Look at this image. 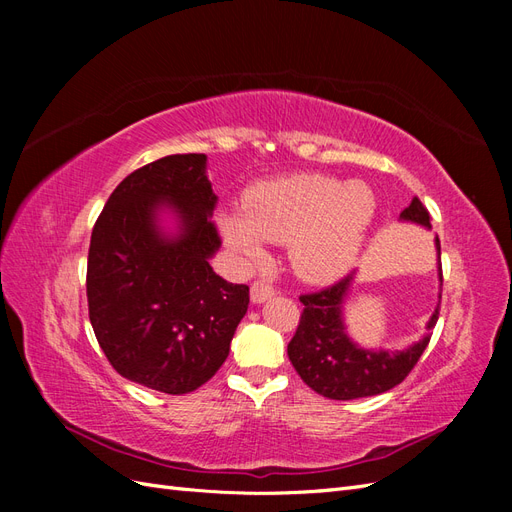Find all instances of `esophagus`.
I'll use <instances>...</instances> for the list:
<instances>
[{"label": "esophagus", "instance_id": "34e87169", "mask_svg": "<svg viewBox=\"0 0 512 512\" xmlns=\"http://www.w3.org/2000/svg\"><path fill=\"white\" fill-rule=\"evenodd\" d=\"M273 294H275L273 286H271L269 282H265V280H256V282L252 284V301H254V303L267 301V299L273 297Z\"/></svg>", "mask_w": 512, "mask_h": 512}]
</instances>
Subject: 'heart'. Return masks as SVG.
I'll use <instances>...</instances> for the list:
<instances>
[{"mask_svg":"<svg viewBox=\"0 0 512 512\" xmlns=\"http://www.w3.org/2000/svg\"><path fill=\"white\" fill-rule=\"evenodd\" d=\"M374 213L367 183L299 173L250 185L241 211L220 218V230L247 262L262 258L260 241L286 243L297 275L329 282L354 267Z\"/></svg>","mask_w":512,"mask_h":512,"instance_id":"obj_1","label":"heart"}]
</instances>
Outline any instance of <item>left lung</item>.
Segmentation results:
<instances>
[{"mask_svg":"<svg viewBox=\"0 0 512 512\" xmlns=\"http://www.w3.org/2000/svg\"><path fill=\"white\" fill-rule=\"evenodd\" d=\"M399 218L431 228L429 211L421 200H418V196L412 198V203L401 211ZM436 245L440 256L438 237ZM438 273L442 282V262L438 267ZM350 282L352 273H348L329 288L301 294V320L288 344L290 363L297 369V374L309 389H314L322 397L342 401L380 395L384 391H391L399 382H404L406 376L414 369V365L418 363V359H421V354L425 352L431 339V331L436 327L440 316L438 303L436 312H433V316L427 322V335L408 350H363L350 342L342 322V303L346 299Z\"/></svg>","mask_w":512,"mask_h":512,"instance_id":"1","label":"left lung"}]
</instances>
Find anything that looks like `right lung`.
<instances>
[{"label": "right lung", "instance_id": "right-lung-1", "mask_svg": "<svg viewBox=\"0 0 512 512\" xmlns=\"http://www.w3.org/2000/svg\"><path fill=\"white\" fill-rule=\"evenodd\" d=\"M205 153H177L134 170L108 196L87 256V305L117 374L183 395L215 376L250 305V288L209 265L222 245ZM173 206L180 235L164 238L157 209Z\"/></svg>", "mask_w": 512, "mask_h": 512}]
</instances>
